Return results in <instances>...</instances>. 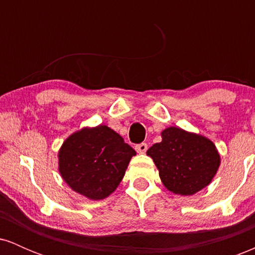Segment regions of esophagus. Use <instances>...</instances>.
<instances>
[{"label": "esophagus", "mask_w": 255, "mask_h": 255, "mask_svg": "<svg viewBox=\"0 0 255 255\" xmlns=\"http://www.w3.org/2000/svg\"><path fill=\"white\" fill-rule=\"evenodd\" d=\"M135 150L139 152V153H145L146 151H147V144H145V142H142V144H139L135 146Z\"/></svg>", "instance_id": "obj_1"}]
</instances>
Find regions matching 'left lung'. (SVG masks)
<instances>
[{"instance_id":"1","label":"left lung","mask_w":255,"mask_h":255,"mask_svg":"<svg viewBox=\"0 0 255 255\" xmlns=\"http://www.w3.org/2000/svg\"><path fill=\"white\" fill-rule=\"evenodd\" d=\"M162 141L148 148L159 177L168 191L193 195L211 183L221 165L217 147L200 134L178 127L162 131Z\"/></svg>"}]
</instances>
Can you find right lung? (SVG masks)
<instances>
[{
	"label": "right lung",
	"mask_w": 255,
	"mask_h": 255,
	"mask_svg": "<svg viewBox=\"0 0 255 255\" xmlns=\"http://www.w3.org/2000/svg\"><path fill=\"white\" fill-rule=\"evenodd\" d=\"M136 152L105 125L84 127L63 141L58 171L74 192L102 200L118 188Z\"/></svg>",
	"instance_id": "add662e5"
}]
</instances>
